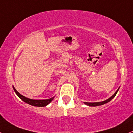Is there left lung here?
Instances as JSON below:
<instances>
[{
	"instance_id": "obj_1",
	"label": "left lung",
	"mask_w": 133,
	"mask_h": 133,
	"mask_svg": "<svg viewBox=\"0 0 133 133\" xmlns=\"http://www.w3.org/2000/svg\"><path fill=\"white\" fill-rule=\"evenodd\" d=\"M119 88L117 89V90L114 93L113 95H112L111 97L110 98H109L107 99V100H104V101H102V102H83V103H84L85 105H88V106H91V107H95V106H100V105H104L105 104V103H108V102H109L110 101V100H112V99L114 98L115 97V96L116 95L117 93L118 92V91H119Z\"/></svg>"
}]
</instances>
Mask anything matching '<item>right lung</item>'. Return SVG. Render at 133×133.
<instances>
[{
    "label": "right lung",
    "mask_w": 133,
    "mask_h": 133,
    "mask_svg": "<svg viewBox=\"0 0 133 133\" xmlns=\"http://www.w3.org/2000/svg\"><path fill=\"white\" fill-rule=\"evenodd\" d=\"M14 92L16 93V95L18 96L20 99H21L23 101L26 102V103L29 105H31L32 106H36V107H45V106L48 105L53 100L55 97L51 98L46 99V100H33V99L28 98L24 97V96L22 95L21 93H19L18 91L16 90L15 88L13 87Z\"/></svg>",
    "instance_id": "obj_1"
}]
</instances>
